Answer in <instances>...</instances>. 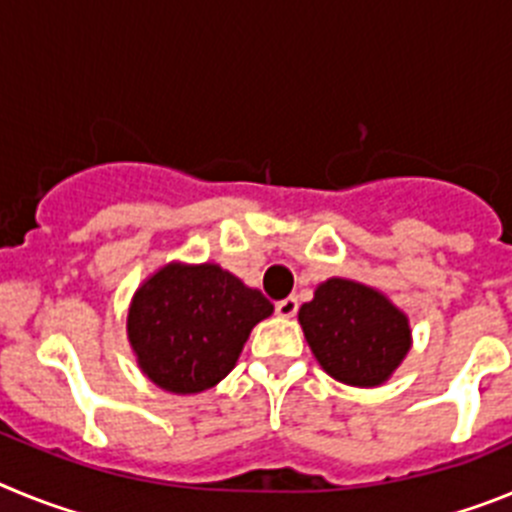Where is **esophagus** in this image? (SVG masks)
<instances>
[{
    "label": "esophagus",
    "instance_id": "1",
    "mask_svg": "<svg viewBox=\"0 0 512 512\" xmlns=\"http://www.w3.org/2000/svg\"><path fill=\"white\" fill-rule=\"evenodd\" d=\"M297 300L295 297H287V300H279L277 302V315H282V318H295L297 315Z\"/></svg>",
    "mask_w": 512,
    "mask_h": 512
}]
</instances>
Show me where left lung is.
Instances as JSON below:
<instances>
[{
    "instance_id": "8db88e82",
    "label": "left lung",
    "mask_w": 512,
    "mask_h": 512,
    "mask_svg": "<svg viewBox=\"0 0 512 512\" xmlns=\"http://www.w3.org/2000/svg\"><path fill=\"white\" fill-rule=\"evenodd\" d=\"M297 320L323 372L351 387H379L413 346L408 315L379 289L330 277L315 287Z\"/></svg>"
}]
</instances>
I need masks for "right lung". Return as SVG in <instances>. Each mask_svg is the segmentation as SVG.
I'll return each mask as SVG.
<instances>
[{
	"instance_id": "1",
	"label": "right lung",
	"mask_w": 512,
	"mask_h": 512,
	"mask_svg": "<svg viewBox=\"0 0 512 512\" xmlns=\"http://www.w3.org/2000/svg\"><path fill=\"white\" fill-rule=\"evenodd\" d=\"M274 305L220 264L171 261L143 279L128 307L140 372L174 395H197L233 372L253 325Z\"/></svg>"
}]
</instances>
